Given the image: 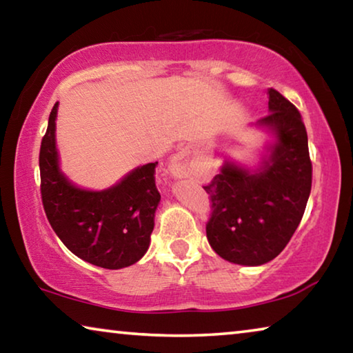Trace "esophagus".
<instances>
[{
	"mask_svg": "<svg viewBox=\"0 0 353 353\" xmlns=\"http://www.w3.org/2000/svg\"><path fill=\"white\" fill-rule=\"evenodd\" d=\"M170 171H171V174L176 177H181L185 174V166H183V162L181 160V157H176L174 160H172Z\"/></svg>",
	"mask_w": 353,
	"mask_h": 353,
	"instance_id": "esophagus-1",
	"label": "esophagus"
}]
</instances>
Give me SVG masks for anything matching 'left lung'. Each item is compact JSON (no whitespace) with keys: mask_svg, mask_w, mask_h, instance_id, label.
Segmentation results:
<instances>
[{"mask_svg":"<svg viewBox=\"0 0 353 353\" xmlns=\"http://www.w3.org/2000/svg\"><path fill=\"white\" fill-rule=\"evenodd\" d=\"M270 115L250 128L271 137L259 162L225 157L212 183L213 212L207 240L221 259L260 266L282 252L305 212L312 191V162L301 113L274 88H268Z\"/></svg>","mask_w":353,"mask_h":353,"instance_id":"8db88e82","label":"left lung"}]
</instances>
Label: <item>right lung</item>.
<instances>
[{"label":"right lung","instance_id":"right-lung-1","mask_svg":"<svg viewBox=\"0 0 353 353\" xmlns=\"http://www.w3.org/2000/svg\"><path fill=\"white\" fill-rule=\"evenodd\" d=\"M59 103L48 119L40 146L41 201L56 235L81 260L105 270H121L146 254L160 193L155 165H140L104 190L74 183L61 168L56 141Z\"/></svg>","mask_w":353,"mask_h":353}]
</instances>
